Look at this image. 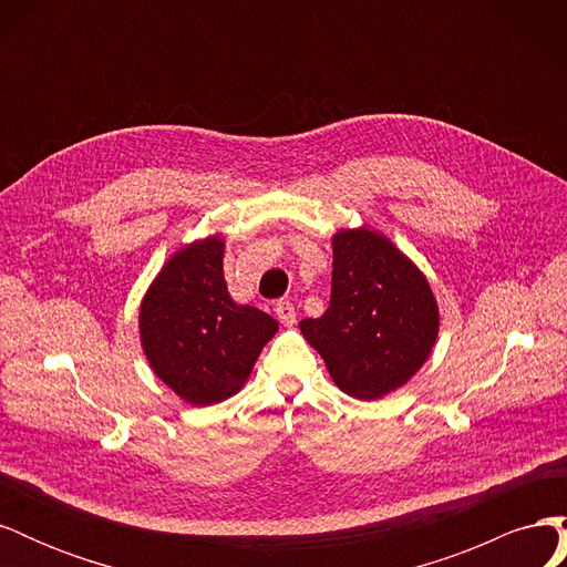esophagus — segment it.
Listing matches in <instances>:
<instances>
[{"instance_id":"esophagus-1","label":"esophagus","mask_w":567,"mask_h":567,"mask_svg":"<svg viewBox=\"0 0 567 567\" xmlns=\"http://www.w3.org/2000/svg\"><path fill=\"white\" fill-rule=\"evenodd\" d=\"M274 312H277V317H279V321L284 326H293L296 323V307H293V302L279 300L277 307H274Z\"/></svg>"}]
</instances>
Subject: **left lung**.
Instances as JSON below:
<instances>
[{"instance_id":"left-lung-1","label":"left lung","mask_w":567,"mask_h":567,"mask_svg":"<svg viewBox=\"0 0 567 567\" xmlns=\"http://www.w3.org/2000/svg\"><path fill=\"white\" fill-rule=\"evenodd\" d=\"M437 329L431 284L400 248L371 229L333 236L331 305L302 319L300 331L342 392L381 400L402 388L431 354Z\"/></svg>"}]
</instances>
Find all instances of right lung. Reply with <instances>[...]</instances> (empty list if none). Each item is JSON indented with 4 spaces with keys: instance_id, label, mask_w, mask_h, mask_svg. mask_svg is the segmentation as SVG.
Masks as SVG:
<instances>
[{
    "instance_id": "1",
    "label": "right lung",
    "mask_w": 567,
    "mask_h": 567,
    "mask_svg": "<svg viewBox=\"0 0 567 567\" xmlns=\"http://www.w3.org/2000/svg\"><path fill=\"white\" fill-rule=\"evenodd\" d=\"M225 241L203 238L177 250L140 310L142 348L153 373L194 406H208L244 388L277 319L236 305L227 290Z\"/></svg>"
}]
</instances>
